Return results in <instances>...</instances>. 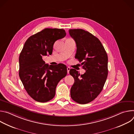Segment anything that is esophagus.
<instances>
[{
  "label": "esophagus",
  "instance_id": "1",
  "mask_svg": "<svg viewBox=\"0 0 134 134\" xmlns=\"http://www.w3.org/2000/svg\"><path fill=\"white\" fill-rule=\"evenodd\" d=\"M70 67H68L67 68V73H68V74H69V70H70Z\"/></svg>",
  "mask_w": 134,
  "mask_h": 134
}]
</instances>
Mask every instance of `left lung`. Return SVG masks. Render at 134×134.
<instances>
[{"mask_svg":"<svg viewBox=\"0 0 134 134\" xmlns=\"http://www.w3.org/2000/svg\"><path fill=\"white\" fill-rule=\"evenodd\" d=\"M69 33L77 47L75 58L82 62V68L86 70L80 75L76 69H70L75 81L70 96L78 103L86 104L96 98L103 89L108 73V55L100 41L90 32L70 29Z\"/></svg>","mask_w":134,"mask_h":134,"instance_id":"obj_1","label":"left lung"}]
</instances>
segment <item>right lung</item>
<instances>
[{
  "instance_id": "1",
  "label": "right lung",
  "mask_w": 134,
  "mask_h": 134,
  "mask_svg": "<svg viewBox=\"0 0 134 134\" xmlns=\"http://www.w3.org/2000/svg\"><path fill=\"white\" fill-rule=\"evenodd\" d=\"M66 35L64 29H45L28 38L19 57V76L30 96L40 102L52 99L56 86L67 74L63 64H46L42 57L52 53L53 46Z\"/></svg>"
}]
</instances>
